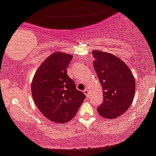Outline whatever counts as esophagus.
<instances>
[{"label":"esophagus","instance_id":"34e87169","mask_svg":"<svg viewBox=\"0 0 156 156\" xmlns=\"http://www.w3.org/2000/svg\"><path fill=\"white\" fill-rule=\"evenodd\" d=\"M83 93H84V94L86 95V96H88V93H89V92H88V90H87V89H85V90H83Z\"/></svg>","mask_w":156,"mask_h":156}]
</instances>
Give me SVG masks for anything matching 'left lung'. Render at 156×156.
<instances>
[{"mask_svg": "<svg viewBox=\"0 0 156 156\" xmlns=\"http://www.w3.org/2000/svg\"><path fill=\"white\" fill-rule=\"evenodd\" d=\"M93 66L104 96L97 111L104 118H116L132 104L136 92L135 78L129 66L115 55L93 50Z\"/></svg>", "mask_w": 156, "mask_h": 156, "instance_id": "obj_1", "label": "left lung"}]
</instances>
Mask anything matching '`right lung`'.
Returning <instances> with one entry per match:
<instances>
[{
  "label": "right lung",
  "mask_w": 156,
  "mask_h": 156,
  "mask_svg": "<svg viewBox=\"0 0 156 156\" xmlns=\"http://www.w3.org/2000/svg\"><path fill=\"white\" fill-rule=\"evenodd\" d=\"M71 60L70 54L52 53L37 69L31 83L37 107L46 118L57 123L72 119L86 98L66 73Z\"/></svg>",
  "instance_id": "add662e5"
}]
</instances>
